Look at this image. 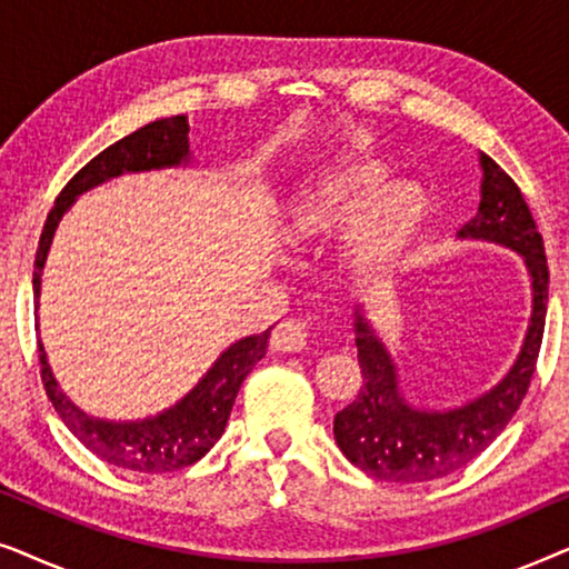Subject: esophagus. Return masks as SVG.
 I'll use <instances>...</instances> for the list:
<instances>
[{"mask_svg": "<svg viewBox=\"0 0 569 569\" xmlns=\"http://www.w3.org/2000/svg\"><path fill=\"white\" fill-rule=\"evenodd\" d=\"M308 347V326L295 321V318H287L271 333V349L277 352H302Z\"/></svg>", "mask_w": 569, "mask_h": 569, "instance_id": "obj_1", "label": "esophagus"}]
</instances>
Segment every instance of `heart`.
Returning a JSON list of instances; mask_svg holds the SVG:
<instances>
[{
    "instance_id": "1",
    "label": "heart",
    "mask_w": 569,
    "mask_h": 569,
    "mask_svg": "<svg viewBox=\"0 0 569 569\" xmlns=\"http://www.w3.org/2000/svg\"><path fill=\"white\" fill-rule=\"evenodd\" d=\"M380 160H339L310 173L284 209L290 246H321L341 232L339 269L357 287L399 274L432 214V197L419 181H388Z\"/></svg>"
}]
</instances>
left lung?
Returning a JSON list of instances; mask_svg holds the SVG:
<instances>
[{
	"mask_svg": "<svg viewBox=\"0 0 569 569\" xmlns=\"http://www.w3.org/2000/svg\"><path fill=\"white\" fill-rule=\"evenodd\" d=\"M479 166V209L456 238L502 246L523 259L531 279V316L523 345L510 370L485 393L448 409L417 407L403 396L399 368L376 326L357 306L352 316L362 386L357 399L333 417V438L357 469L380 481L417 485L463 469L508 427L533 378L549 302L543 240L516 181L485 152Z\"/></svg>",
	"mask_w": 569,
	"mask_h": 569,
	"instance_id": "obj_1",
	"label": "left lung"
}]
</instances>
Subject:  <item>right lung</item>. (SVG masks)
<instances>
[{
	"mask_svg": "<svg viewBox=\"0 0 569 569\" xmlns=\"http://www.w3.org/2000/svg\"><path fill=\"white\" fill-rule=\"evenodd\" d=\"M189 166H193V158L189 144V119L186 116H170V119L147 123V127L137 129L134 134L123 137L108 147L98 158H92L64 186V191L59 193L57 204L49 212V220L43 224L33 271L36 310L38 300H41V274L46 259H49L53 232H57L61 217L69 212L77 197L119 176ZM269 333L271 329L232 341L181 401H176L173 407L162 409L152 417L127 419V422L92 417L77 407L61 391L59 380L53 378L41 339H38V357H41V378L53 409L59 411L61 422L69 427V432L90 453H96L100 461L127 471L168 473L197 463L222 438L240 386H243L248 372L256 368V362L267 355Z\"/></svg>",
	"mask_w": 569,
	"mask_h": 569,
	"instance_id": "obj_1",
	"label": "right lung"
}]
</instances>
